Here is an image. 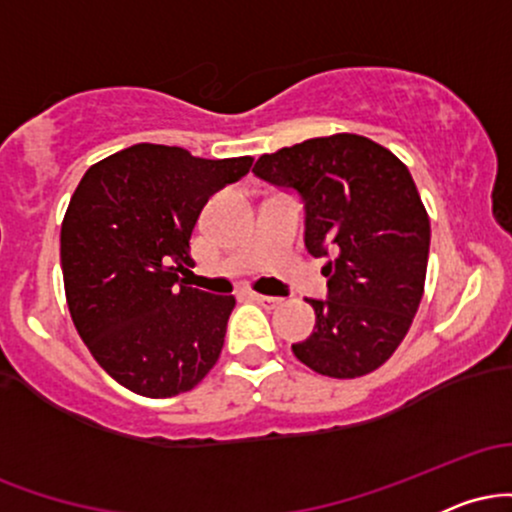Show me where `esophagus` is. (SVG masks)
I'll return each instance as SVG.
<instances>
[{
  "mask_svg": "<svg viewBox=\"0 0 512 512\" xmlns=\"http://www.w3.org/2000/svg\"><path fill=\"white\" fill-rule=\"evenodd\" d=\"M245 296L250 298V301L264 305V308H276V305L281 303V298H274V296H262V293H255V291H245Z\"/></svg>",
  "mask_w": 512,
  "mask_h": 512,
  "instance_id": "34e87169",
  "label": "esophagus"
}]
</instances>
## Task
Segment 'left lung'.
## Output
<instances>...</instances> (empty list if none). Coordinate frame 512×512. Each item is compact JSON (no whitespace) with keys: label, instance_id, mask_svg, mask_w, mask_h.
<instances>
[{"label":"left lung","instance_id":"left-lung-1","mask_svg":"<svg viewBox=\"0 0 512 512\" xmlns=\"http://www.w3.org/2000/svg\"><path fill=\"white\" fill-rule=\"evenodd\" d=\"M252 173L305 202V248L332 260L315 330L293 354L327 378L373 373L407 337L426 284L431 221L409 168L361 134H332L257 158Z\"/></svg>","mask_w":512,"mask_h":512}]
</instances>
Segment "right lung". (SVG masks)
<instances>
[{"mask_svg":"<svg viewBox=\"0 0 512 512\" xmlns=\"http://www.w3.org/2000/svg\"><path fill=\"white\" fill-rule=\"evenodd\" d=\"M252 156L197 158L134 144L93 163L62 221L69 313L110 378L142 397L192 390L219 361L233 296L187 286L204 204L248 175Z\"/></svg>","mask_w":512,"mask_h":512,"instance_id":"add662e5","label":"right lung"}]
</instances>
